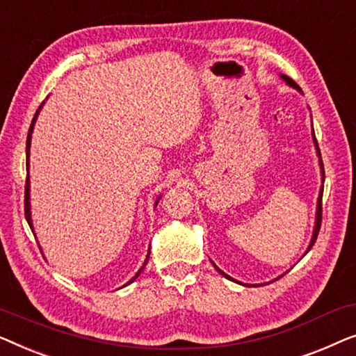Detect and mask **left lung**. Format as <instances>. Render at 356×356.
<instances>
[{
	"instance_id": "8db88e82",
	"label": "left lung",
	"mask_w": 356,
	"mask_h": 356,
	"mask_svg": "<svg viewBox=\"0 0 356 356\" xmlns=\"http://www.w3.org/2000/svg\"><path fill=\"white\" fill-rule=\"evenodd\" d=\"M280 77H282V79L285 80V82H287V83L290 85V87L297 88L298 92H302V88H300L298 85L295 83L292 79L287 77V76H280ZM312 134H313V142H314V147H316V153H318V158H319V166H321V174H323V180H324V168H323V161H321V153H319L318 142H316V135H314V130H313ZM321 202H323V187H321V192H319V197H318V204H316V222H314L313 237H312V242H309V247H308V250H307V253L309 252V250H312V247H313V245H314V242H316V238H318V234H319V227H321V218H323V203H321ZM213 266L216 268V269H218V273H221L224 277H227V279H230V280H235V279H232V277H230V276H227L226 273H222L221 269H219V268H218L216 264H214V263H213ZM238 284H240V282H238ZM253 287H254V285H253Z\"/></svg>"
}]
</instances>
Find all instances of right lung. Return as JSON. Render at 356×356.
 <instances>
[{
    "instance_id": "right-lung-1",
    "label": "right lung",
    "mask_w": 356,
    "mask_h": 356,
    "mask_svg": "<svg viewBox=\"0 0 356 356\" xmlns=\"http://www.w3.org/2000/svg\"><path fill=\"white\" fill-rule=\"evenodd\" d=\"M44 104V102L42 103V106ZM42 106H40L38 109H37V113H35V116H33V119H32V124H30V129H29V135H27V148H26V152H27V171H29V153H30V140H32V132H33V126H35V121H37V118H38V113H40V109H42ZM161 198V197H159ZM159 198L156 200V203H154V207H156L158 204V202H159ZM24 211H26V219H27V222H29V226H30V229H32V232H33V224H32V214H30V179H29V172H27V179H26V200H24ZM148 258H149V250H148V254H147V259H145V263H143V266L138 269V273L135 274V276L129 280V282L126 284V285H129L130 282H134L135 279H137L140 274H142V271H143V268L147 266V263H148Z\"/></svg>"
}]
</instances>
